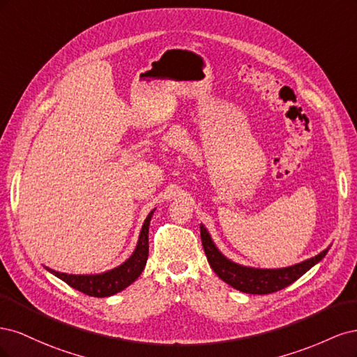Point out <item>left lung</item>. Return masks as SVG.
Masks as SVG:
<instances>
[{"label":"left lung","instance_id":"1","mask_svg":"<svg viewBox=\"0 0 357 357\" xmlns=\"http://www.w3.org/2000/svg\"><path fill=\"white\" fill-rule=\"evenodd\" d=\"M201 241L205 256L213 271L218 274L225 283H228L234 289L252 295H266L274 294L291 284L299 277L304 275L311 266H314L326 256L329 247L317 256L307 259V261L296 264L294 266L280 268V269H259L235 264L226 259L211 241L208 231L201 225Z\"/></svg>","mask_w":357,"mask_h":357}]
</instances>
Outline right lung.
<instances>
[{
  "label": "right lung",
  "mask_w": 357,
  "mask_h": 357,
  "mask_svg": "<svg viewBox=\"0 0 357 357\" xmlns=\"http://www.w3.org/2000/svg\"><path fill=\"white\" fill-rule=\"evenodd\" d=\"M155 210L149 213L146 218L142 232H139V238L137 243L135 252L132 256L128 259L125 264L117 266L112 271H107L104 274H96V275H73V274H63L53 271L49 269L52 274H55L62 282H66L73 289L82 291L84 295L95 296V298H104V296H112L117 291L123 290L143 273V269L147 262L149 256V225L150 219H152V214Z\"/></svg>",
  "instance_id": "1"
}]
</instances>
